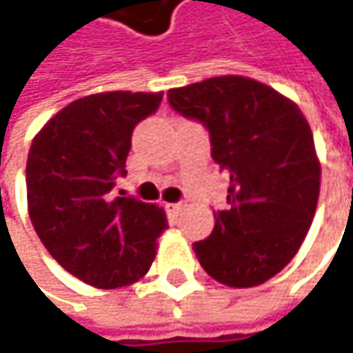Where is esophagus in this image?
Listing matches in <instances>:
<instances>
[{
  "label": "esophagus",
  "mask_w": 353,
  "mask_h": 353,
  "mask_svg": "<svg viewBox=\"0 0 353 353\" xmlns=\"http://www.w3.org/2000/svg\"><path fill=\"white\" fill-rule=\"evenodd\" d=\"M181 208H183V205H181L179 201H177V203H165V210H168L170 214H174V216L181 212Z\"/></svg>",
  "instance_id": "esophagus-1"
}]
</instances>
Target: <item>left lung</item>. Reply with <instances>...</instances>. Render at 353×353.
<instances>
[{"label":"left lung","instance_id":"left-lung-1","mask_svg":"<svg viewBox=\"0 0 353 353\" xmlns=\"http://www.w3.org/2000/svg\"><path fill=\"white\" fill-rule=\"evenodd\" d=\"M199 121L212 157L230 174L228 208L214 232L194 243L201 268L230 288L259 285L298 254L320 196V161L300 108L241 75H221L168 92Z\"/></svg>","mask_w":353,"mask_h":353}]
</instances>
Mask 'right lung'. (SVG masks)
<instances>
[{"mask_svg":"<svg viewBox=\"0 0 353 353\" xmlns=\"http://www.w3.org/2000/svg\"><path fill=\"white\" fill-rule=\"evenodd\" d=\"M163 94L108 92L72 101L33 137L26 183L35 234L77 280L114 290L143 278L156 258L165 212L132 196L114 197L135 125Z\"/></svg>","mask_w":353,"mask_h":353,"instance_id":"1","label":"right lung"}]
</instances>
